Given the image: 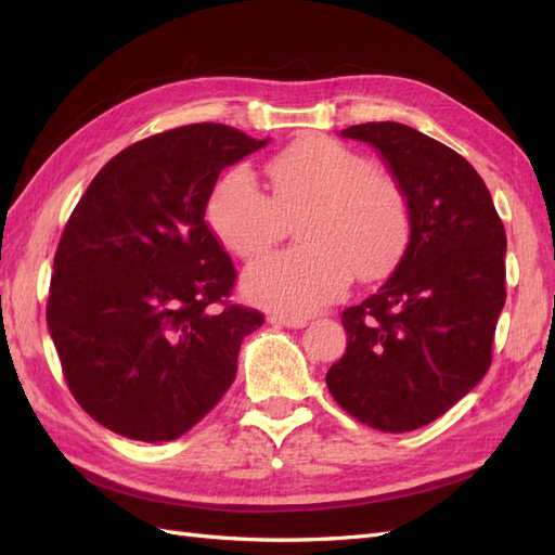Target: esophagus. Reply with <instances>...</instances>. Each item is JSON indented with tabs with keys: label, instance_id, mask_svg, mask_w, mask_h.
I'll return each instance as SVG.
<instances>
[{
	"label": "esophagus",
	"instance_id": "1",
	"mask_svg": "<svg viewBox=\"0 0 555 555\" xmlns=\"http://www.w3.org/2000/svg\"><path fill=\"white\" fill-rule=\"evenodd\" d=\"M269 322H271V324H279V326H288V328H302V326H308V320H305V317H281V314H271Z\"/></svg>",
	"mask_w": 555,
	"mask_h": 555
}]
</instances>
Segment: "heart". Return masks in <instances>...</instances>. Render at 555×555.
<instances>
[{"label": "heart", "instance_id": "obj_1", "mask_svg": "<svg viewBox=\"0 0 555 555\" xmlns=\"http://www.w3.org/2000/svg\"><path fill=\"white\" fill-rule=\"evenodd\" d=\"M271 195L250 171L231 169L211 188L207 223L229 253L255 257L300 219V245L247 267V300L302 317L348 288L352 274L376 279L403 255L410 233L405 193L374 162L334 138L308 135L267 162Z\"/></svg>", "mask_w": 555, "mask_h": 555}]
</instances>
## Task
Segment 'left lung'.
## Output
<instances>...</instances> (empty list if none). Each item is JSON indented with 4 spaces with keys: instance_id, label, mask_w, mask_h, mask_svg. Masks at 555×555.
Returning a JSON list of instances; mask_svg holds the SVG:
<instances>
[{
    "instance_id": "1",
    "label": "left lung",
    "mask_w": 555,
    "mask_h": 555,
    "mask_svg": "<svg viewBox=\"0 0 555 555\" xmlns=\"http://www.w3.org/2000/svg\"><path fill=\"white\" fill-rule=\"evenodd\" d=\"M376 147L410 211L386 284L344 310L348 348L326 386L372 429L403 434L441 417L491 364L505 302V229L473 164L396 121L340 131Z\"/></svg>"
}]
</instances>
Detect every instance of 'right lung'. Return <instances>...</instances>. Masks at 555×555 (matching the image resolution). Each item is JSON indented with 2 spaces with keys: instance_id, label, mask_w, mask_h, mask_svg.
Here are the masks:
<instances>
[{
  "instance_id": "right-lung-1",
  "label": "right lung",
  "mask_w": 555,
  "mask_h": 555,
  "mask_svg": "<svg viewBox=\"0 0 555 555\" xmlns=\"http://www.w3.org/2000/svg\"><path fill=\"white\" fill-rule=\"evenodd\" d=\"M238 128H171L112 157L70 211L47 326L78 405L135 441H173L229 391L264 314L205 221L219 173L264 147Z\"/></svg>"
}]
</instances>
